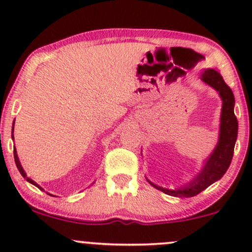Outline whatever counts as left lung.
I'll use <instances>...</instances> for the list:
<instances>
[{
  "label": "left lung",
  "instance_id": "1",
  "mask_svg": "<svg viewBox=\"0 0 252 252\" xmlns=\"http://www.w3.org/2000/svg\"><path fill=\"white\" fill-rule=\"evenodd\" d=\"M201 80L213 88L220 96L222 100L221 106V116H220V129H219V140L217 143L215 150L207 161L205 166L202 167L201 172L186 184L185 186L176 189H167L158 185L153 184L147 179V181L155 187L156 189L166 193L173 196H194L199 193L206 189L211 186L213 182L221 178L226 173L228 167H230L231 160L233 156V149L237 140V134H238V121L235 116V96L232 94V90L227 86L224 82L222 77L219 72L216 70H205L201 73Z\"/></svg>",
  "mask_w": 252,
  "mask_h": 252
}]
</instances>
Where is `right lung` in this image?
I'll return each mask as SVG.
<instances>
[{
	"mask_svg": "<svg viewBox=\"0 0 252 252\" xmlns=\"http://www.w3.org/2000/svg\"><path fill=\"white\" fill-rule=\"evenodd\" d=\"M13 131H14V124H13V129H11V134H13ZM11 138H14V135H11ZM14 158H15V163H16V167H17V169H19V172L21 173V175L24 176V178L26 179V180H27L28 182H31V184H32V185H34V186H36L37 189H39L43 190L42 187H40L39 185H37L35 181H33V180H32L31 178H28V176L26 175L25 170H24V168H22L21 163H20V160H19V158H17V154H16V149H15V147H14ZM47 194H50V193H47ZM50 195H52V194H50ZM52 196H54V195H52Z\"/></svg>",
	"mask_w": 252,
	"mask_h": 252,
	"instance_id": "obj_1",
	"label": "right lung"
}]
</instances>
